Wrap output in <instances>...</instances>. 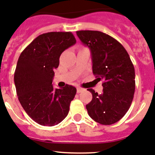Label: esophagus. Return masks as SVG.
Returning a JSON list of instances; mask_svg holds the SVG:
<instances>
[{
	"label": "esophagus",
	"instance_id": "34e87169",
	"mask_svg": "<svg viewBox=\"0 0 155 155\" xmlns=\"http://www.w3.org/2000/svg\"><path fill=\"white\" fill-rule=\"evenodd\" d=\"M84 91V89H83V88H81V87H78L77 88V93H81L82 91Z\"/></svg>",
	"mask_w": 155,
	"mask_h": 155
}]
</instances>
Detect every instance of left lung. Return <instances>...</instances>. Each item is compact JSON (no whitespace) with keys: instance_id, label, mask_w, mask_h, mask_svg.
<instances>
[{"instance_id":"left-lung-1","label":"left lung","mask_w":155,"mask_h":155,"mask_svg":"<svg viewBox=\"0 0 155 155\" xmlns=\"http://www.w3.org/2000/svg\"><path fill=\"white\" fill-rule=\"evenodd\" d=\"M91 51L93 73L103 80V92L91 88L92 101L86 105L88 115L102 125L117 123L129 110L135 89V68L126 48L112 36L100 31H77Z\"/></svg>"}]
</instances>
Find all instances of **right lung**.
<instances>
[{
    "instance_id": "right-lung-1",
    "label": "right lung",
    "mask_w": 155,
    "mask_h": 155,
    "mask_svg": "<svg viewBox=\"0 0 155 155\" xmlns=\"http://www.w3.org/2000/svg\"><path fill=\"white\" fill-rule=\"evenodd\" d=\"M75 43L71 32H47L37 36L19 57L14 72L17 97L29 117L41 126H55L68 114L76 88L66 84L54 89L52 79L61 54Z\"/></svg>"
}]
</instances>
